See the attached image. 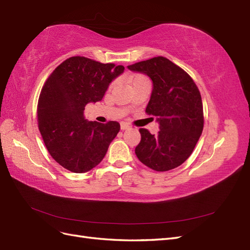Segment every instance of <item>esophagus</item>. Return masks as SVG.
<instances>
[{
  "label": "esophagus",
  "instance_id": "1",
  "mask_svg": "<svg viewBox=\"0 0 250 250\" xmlns=\"http://www.w3.org/2000/svg\"><path fill=\"white\" fill-rule=\"evenodd\" d=\"M129 128H130V126L128 125L127 123H125V122H122V123H121V129H122V130L129 129Z\"/></svg>",
  "mask_w": 250,
  "mask_h": 250
}]
</instances>
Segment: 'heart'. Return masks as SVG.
I'll list each match as a JSON object with an SVG mask.
<instances>
[{
    "label": "heart",
    "instance_id": "heart-1",
    "mask_svg": "<svg viewBox=\"0 0 250 250\" xmlns=\"http://www.w3.org/2000/svg\"><path fill=\"white\" fill-rule=\"evenodd\" d=\"M141 77H143V76H137V77H134V79H133V82L135 81V80H138L139 78H141Z\"/></svg>",
    "mask_w": 250,
    "mask_h": 250
}]
</instances>
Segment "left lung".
<instances>
[{
	"label": "left lung",
	"instance_id": "8db88e82",
	"mask_svg": "<svg viewBox=\"0 0 250 250\" xmlns=\"http://www.w3.org/2000/svg\"><path fill=\"white\" fill-rule=\"evenodd\" d=\"M127 67L152 80L146 112L156 117L160 125L157 134L141 128V142L135 147V154L144 165L158 172L177 168L192 154L202 133L203 107L199 89L190 75L163 56Z\"/></svg>",
	"mask_w": 250,
	"mask_h": 250
}]
</instances>
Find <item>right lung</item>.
<instances>
[{
	"label": "right lung",
	"mask_w": 250,
	"mask_h": 250,
	"mask_svg": "<svg viewBox=\"0 0 250 250\" xmlns=\"http://www.w3.org/2000/svg\"><path fill=\"white\" fill-rule=\"evenodd\" d=\"M124 69L75 56L60 63L44 83L37 104L39 128L49 153L63 168L84 173L106 154L120 124L87 121L84 108L101 101L110 82Z\"/></svg>",
	"instance_id": "add662e5"
}]
</instances>
